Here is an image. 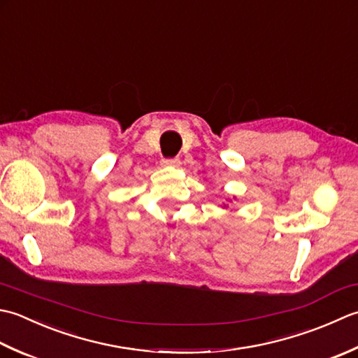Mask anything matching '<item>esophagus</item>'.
I'll list each match as a JSON object with an SVG mask.
<instances>
[{"label": "esophagus", "mask_w": 358, "mask_h": 358, "mask_svg": "<svg viewBox=\"0 0 358 358\" xmlns=\"http://www.w3.org/2000/svg\"><path fill=\"white\" fill-rule=\"evenodd\" d=\"M162 164L165 165V166H180V159H178V157H174V159H164L162 160Z\"/></svg>", "instance_id": "34e87169"}]
</instances>
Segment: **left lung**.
<instances>
[{
  "mask_svg": "<svg viewBox=\"0 0 358 358\" xmlns=\"http://www.w3.org/2000/svg\"><path fill=\"white\" fill-rule=\"evenodd\" d=\"M229 206H227V203H224V208H227Z\"/></svg>",
  "mask_w": 358,
  "mask_h": 358,
  "instance_id": "8db88e82",
  "label": "left lung"
}]
</instances>
